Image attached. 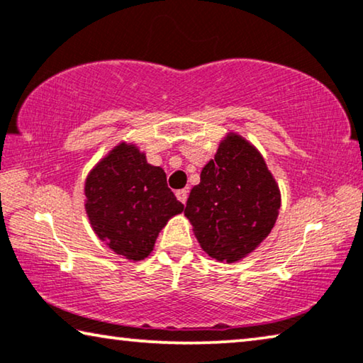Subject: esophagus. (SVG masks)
<instances>
[{"label":"esophagus","mask_w":363,"mask_h":363,"mask_svg":"<svg viewBox=\"0 0 363 363\" xmlns=\"http://www.w3.org/2000/svg\"><path fill=\"white\" fill-rule=\"evenodd\" d=\"M177 198L180 203L186 204V199H188V189H178L177 191Z\"/></svg>","instance_id":"34e87169"}]
</instances>
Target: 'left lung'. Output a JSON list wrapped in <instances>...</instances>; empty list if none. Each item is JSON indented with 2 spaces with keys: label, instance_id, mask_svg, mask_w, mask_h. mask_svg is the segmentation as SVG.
Returning <instances> with one entry per match:
<instances>
[{
  "label": "left lung",
  "instance_id": "1",
  "mask_svg": "<svg viewBox=\"0 0 363 363\" xmlns=\"http://www.w3.org/2000/svg\"><path fill=\"white\" fill-rule=\"evenodd\" d=\"M281 209V191L263 155L228 133L201 170L185 216L201 248L220 263L243 259L269 235Z\"/></svg>",
  "mask_w": 363,
  "mask_h": 363
}]
</instances>
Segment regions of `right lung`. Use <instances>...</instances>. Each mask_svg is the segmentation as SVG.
I'll list each match as a JSON object with an SVG mask.
<instances>
[{
	"instance_id": "1",
	"label": "right lung",
	"mask_w": 363,
	"mask_h": 363,
	"mask_svg": "<svg viewBox=\"0 0 363 363\" xmlns=\"http://www.w3.org/2000/svg\"><path fill=\"white\" fill-rule=\"evenodd\" d=\"M84 194L96 235L133 261L147 258L159 232L185 208L167 186L165 172L147 164L136 144L125 141L89 172Z\"/></svg>"
}]
</instances>
